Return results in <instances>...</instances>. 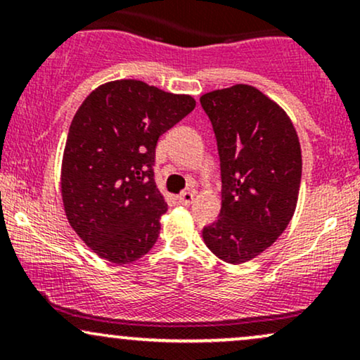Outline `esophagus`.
Listing matches in <instances>:
<instances>
[{"instance_id":"obj_1","label":"esophagus","mask_w":360,"mask_h":360,"mask_svg":"<svg viewBox=\"0 0 360 360\" xmlns=\"http://www.w3.org/2000/svg\"><path fill=\"white\" fill-rule=\"evenodd\" d=\"M193 200H194V191H184V193H181L179 196H177V201H179V203L184 205V206L191 205Z\"/></svg>"}]
</instances>
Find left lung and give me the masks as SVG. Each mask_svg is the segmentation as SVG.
I'll return each mask as SVG.
<instances>
[{
	"instance_id": "left-lung-1",
	"label": "left lung",
	"mask_w": 360,
	"mask_h": 360,
	"mask_svg": "<svg viewBox=\"0 0 360 360\" xmlns=\"http://www.w3.org/2000/svg\"><path fill=\"white\" fill-rule=\"evenodd\" d=\"M220 155L221 210L203 240L230 264L254 259L278 240L295 213L301 148L281 106L247 84L201 96Z\"/></svg>"
}]
</instances>
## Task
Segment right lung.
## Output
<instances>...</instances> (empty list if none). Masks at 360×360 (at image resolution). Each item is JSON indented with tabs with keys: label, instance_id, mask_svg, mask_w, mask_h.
I'll list each match as a JSON object with an SVG mask.
<instances>
[{
	"label": "right lung",
	"instance_id": "1",
	"mask_svg": "<svg viewBox=\"0 0 360 360\" xmlns=\"http://www.w3.org/2000/svg\"><path fill=\"white\" fill-rule=\"evenodd\" d=\"M196 106L142 81L106 82L74 115L62 201L76 233L103 259L134 262L154 247L167 203L154 179L157 140Z\"/></svg>",
	"mask_w": 360,
	"mask_h": 360
}]
</instances>
